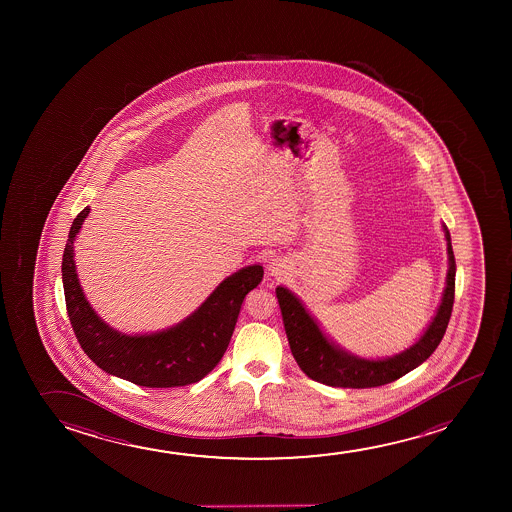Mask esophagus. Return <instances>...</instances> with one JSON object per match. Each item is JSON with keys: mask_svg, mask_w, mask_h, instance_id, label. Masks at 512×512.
Here are the masks:
<instances>
[{"mask_svg": "<svg viewBox=\"0 0 512 512\" xmlns=\"http://www.w3.org/2000/svg\"><path fill=\"white\" fill-rule=\"evenodd\" d=\"M287 262L285 260L276 259L271 262V266H269V274L274 276V278H281V276H285L287 274Z\"/></svg>", "mask_w": 512, "mask_h": 512, "instance_id": "esophagus-1", "label": "esophagus"}]
</instances>
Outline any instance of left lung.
I'll return each mask as SVG.
<instances>
[{"label": "left lung", "mask_w": 512, "mask_h": 512, "mask_svg": "<svg viewBox=\"0 0 512 512\" xmlns=\"http://www.w3.org/2000/svg\"><path fill=\"white\" fill-rule=\"evenodd\" d=\"M444 231L448 241L449 269L441 306L425 334L420 337V341L395 357L365 360L337 348L336 344L330 343L329 339L323 336L318 323L309 316L301 301L292 292H288L287 288H276L290 350L295 362L308 378L323 385L341 388H374L397 381L407 372L423 364L434 353L446 334L455 302V255L451 248L449 231L446 227Z\"/></svg>", "instance_id": "1"}]
</instances>
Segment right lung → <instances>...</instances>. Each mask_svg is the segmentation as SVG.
I'll return each instance as SVG.
<instances>
[{"label":"right lung","mask_w":512,"mask_h":512,"mask_svg":"<svg viewBox=\"0 0 512 512\" xmlns=\"http://www.w3.org/2000/svg\"><path fill=\"white\" fill-rule=\"evenodd\" d=\"M87 215L89 206L73 220L61 267L66 311L85 355L108 374L147 388H175L201 381L224 357L241 304L262 281V266L245 267L229 276L196 313L176 327L150 336H126L94 313L78 283L73 241Z\"/></svg>","instance_id":"right-lung-1"}]
</instances>
